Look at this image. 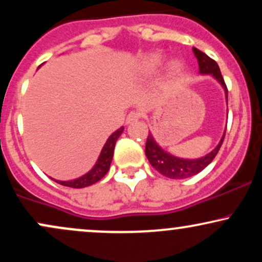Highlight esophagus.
I'll list each match as a JSON object with an SVG mask.
<instances>
[{"mask_svg": "<svg viewBox=\"0 0 262 262\" xmlns=\"http://www.w3.org/2000/svg\"><path fill=\"white\" fill-rule=\"evenodd\" d=\"M139 118H140V113L133 111V112H130L127 116V124H132V123L139 121Z\"/></svg>", "mask_w": 262, "mask_h": 262, "instance_id": "34e87169", "label": "esophagus"}]
</instances>
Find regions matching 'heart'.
<instances>
[{"label": "heart", "instance_id": "heart-1", "mask_svg": "<svg viewBox=\"0 0 262 262\" xmlns=\"http://www.w3.org/2000/svg\"><path fill=\"white\" fill-rule=\"evenodd\" d=\"M161 61H162L161 55H159V54H152V55L148 56V58L143 61V64H141V71H143V74L145 75L154 73L156 69L160 66ZM182 71H183V64L180 61V60H172V61L169 64V75L171 77L179 76Z\"/></svg>", "mask_w": 262, "mask_h": 262}]
</instances>
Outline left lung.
Returning a JSON list of instances; mask_svg holds the SVG:
<instances>
[{"label": "left lung", "mask_w": 262, "mask_h": 262, "mask_svg": "<svg viewBox=\"0 0 262 262\" xmlns=\"http://www.w3.org/2000/svg\"><path fill=\"white\" fill-rule=\"evenodd\" d=\"M192 50H193L194 56L197 58L198 66H200V73L202 75H210V76L214 77V79L221 83L222 87L224 89L225 100L228 102V89L227 86H225L224 79L223 76H222L217 62L213 59H210L208 55H206V54L201 52V50H198L197 48H193ZM224 135L225 133L223 134V137H222L218 145L207 155H204L200 159H182L165 151V150L156 143L151 133H149L145 145V155L146 158H148L150 164H151V166L154 167L156 171H159L161 175L175 180L187 179V177L197 175L198 172H201L203 169H206L210 162L213 161V159L215 158L219 149H221L222 143H223L224 140Z\"/></svg>", "instance_id": "obj_1"}]
</instances>
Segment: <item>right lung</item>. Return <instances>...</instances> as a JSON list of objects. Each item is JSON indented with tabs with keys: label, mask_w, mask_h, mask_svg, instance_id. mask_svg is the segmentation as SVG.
Segmentation results:
<instances>
[{
	"label": "right lung",
	"mask_w": 262,
	"mask_h": 262,
	"mask_svg": "<svg viewBox=\"0 0 262 262\" xmlns=\"http://www.w3.org/2000/svg\"><path fill=\"white\" fill-rule=\"evenodd\" d=\"M123 130H124V128L123 127L119 128L118 130L114 132V133L108 138L106 144H104V146L102 148V151L100 156H98L97 161H96L95 166H93L89 172L85 173L83 176L79 177V179L70 180V181H60V180L53 179L54 181L60 183V185L62 186H66V187H73V188H83L100 181L102 177L108 172V170H110L111 162H112V159H113L116 141L118 140L119 137H121Z\"/></svg>",
	"instance_id": "right-lung-1"
}]
</instances>
